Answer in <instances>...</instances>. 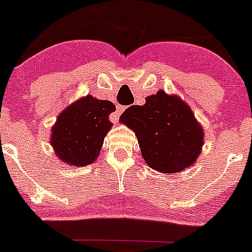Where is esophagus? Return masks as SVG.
I'll use <instances>...</instances> for the list:
<instances>
[{"label": "esophagus", "instance_id": "1", "mask_svg": "<svg viewBox=\"0 0 252 252\" xmlns=\"http://www.w3.org/2000/svg\"><path fill=\"white\" fill-rule=\"evenodd\" d=\"M124 110H125V106H121V105H119V106L116 107V111H115L114 115H112V119H114L115 122H117V120H119L120 115H121L122 112H124Z\"/></svg>", "mask_w": 252, "mask_h": 252}]
</instances>
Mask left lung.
Here are the masks:
<instances>
[{"mask_svg":"<svg viewBox=\"0 0 252 252\" xmlns=\"http://www.w3.org/2000/svg\"><path fill=\"white\" fill-rule=\"evenodd\" d=\"M121 122L136 133L148 167L162 173H177L193 166L204 145V132L190 107L177 95L159 90L132 105Z\"/></svg>","mask_w":252,"mask_h":252,"instance_id":"1","label":"left lung"}]
</instances>
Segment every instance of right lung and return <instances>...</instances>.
Instances as JSON below:
<instances>
[{"mask_svg":"<svg viewBox=\"0 0 252 252\" xmlns=\"http://www.w3.org/2000/svg\"><path fill=\"white\" fill-rule=\"evenodd\" d=\"M116 106L107 100L86 95L59 114L52 127L50 145L68 166L92 164L99 156L105 136L112 127L109 115Z\"/></svg>","mask_w":252,"mask_h":252,"instance_id":"add662e5","label":"right lung"}]
</instances>
